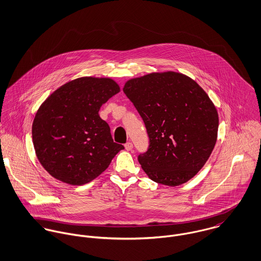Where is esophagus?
Masks as SVG:
<instances>
[{
	"label": "esophagus",
	"mask_w": 261,
	"mask_h": 261,
	"mask_svg": "<svg viewBox=\"0 0 261 261\" xmlns=\"http://www.w3.org/2000/svg\"><path fill=\"white\" fill-rule=\"evenodd\" d=\"M124 148L126 150H132L133 148H134V146H133V144L130 143V142H128V143H126L125 145H124Z\"/></svg>",
	"instance_id": "obj_1"
}]
</instances>
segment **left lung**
I'll list each match as a JSON object with an SVG mask.
<instances>
[{"label": "left lung", "mask_w": 261, "mask_h": 261, "mask_svg": "<svg viewBox=\"0 0 261 261\" xmlns=\"http://www.w3.org/2000/svg\"><path fill=\"white\" fill-rule=\"evenodd\" d=\"M123 92L142 116L149 148L138 160L153 182H188L215 147L218 113L207 93L186 75L150 73L128 80Z\"/></svg>", "instance_id": "obj_1"}]
</instances>
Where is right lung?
<instances>
[{"label":"right lung","mask_w":261,"mask_h":261,"mask_svg":"<svg viewBox=\"0 0 261 261\" xmlns=\"http://www.w3.org/2000/svg\"><path fill=\"white\" fill-rule=\"evenodd\" d=\"M111 78L81 77L55 90L39 108L32 125L38 160L55 179L83 185L110 166L122 145L112 140L100 107L119 92Z\"/></svg>","instance_id":"right-lung-1"}]
</instances>
